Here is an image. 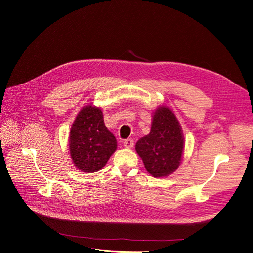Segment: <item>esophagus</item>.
<instances>
[{
  "mask_svg": "<svg viewBox=\"0 0 253 253\" xmlns=\"http://www.w3.org/2000/svg\"><path fill=\"white\" fill-rule=\"evenodd\" d=\"M123 145H124V147H125V148H127V149L132 148V147H133V145H134V141H133V139H126V140L124 141V143H123Z\"/></svg>",
  "mask_w": 253,
  "mask_h": 253,
  "instance_id": "1",
  "label": "esophagus"
}]
</instances>
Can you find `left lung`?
<instances>
[{"mask_svg":"<svg viewBox=\"0 0 253 253\" xmlns=\"http://www.w3.org/2000/svg\"><path fill=\"white\" fill-rule=\"evenodd\" d=\"M151 130L135 146L147 172L155 178L167 177L181 164L185 140L181 124L165 105L152 112Z\"/></svg>","mask_w":253,"mask_h":253,"instance_id":"left-lung-1","label":"left lung"}]
</instances>
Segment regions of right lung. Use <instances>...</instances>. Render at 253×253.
<instances>
[{
	"mask_svg": "<svg viewBox=\"0 0 253 253\" xmlns=\"http://www.w3.org/2000/svg\"><path fill=\"white\" fill-rule=\"evenodd\" d=\"M117 149L115 136L107 129L100 107H82L71 126L69 153L74 166L85 173L101 170Z\"/></svg>",
	"mask_w": 253,
	"mask_h": 253,
	"instance_id": "add662e5",
	"label": "right lung"
}]
</instances>
